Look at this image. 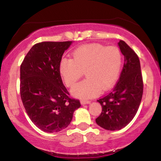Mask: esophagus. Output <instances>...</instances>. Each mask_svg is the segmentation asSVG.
I'll use <instances>...</instances> for the list:
<instances>
[{"label":"esophagus","instance_id":"1","mask_svg":"<svg viewBox=\"0 0 161 161\" xmlns=\"http://www.w3.org/2000/svg\"><path fill=\"white\" fill-rule=\"evenodd\" d=\"M80 102L82 104H89V103L91 102V101H88V100H81Z\"/></svg>","mask_w":161,"mask_h":161}]
</instances>
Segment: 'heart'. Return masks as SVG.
Masks as SVG:
<instances>
[{"label": "heart", "instance_id": "obj_1", "mask_svg": "<svg viewBox=\"0 0 161 161\" xmlns=\"http://www.w3.org/2000/svg\"><path fill=\"white\" fill-rule=\"evenodd\" d=\"M123 64L121 51L116 46L90 44L79 47L73 53V60L63 58L60 73L66 86H75L82 76L87 78L72 90L76 97L89 98L106 91L115 84Z\"/></svg>", "mask_w": 161, "mask_h": 161}]
</instances>
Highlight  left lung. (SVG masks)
Returning a JSON list of instances; mask_svg holds the SVG:
<instances>
[{"label": "left lung", "instance_id": "left-lung-1", "mask_svg": "<svg viewBox=\"0 0 161 161\" xmlns=\"http://www.w3.org/2000/svg\"><path fill=\"white\" fill-rule=\"evenodd\" d=\"M125 62L119 80L108 95L97 100L102 112L95 121L107 130H119L137 113L143 95V79L139 58L124 41L118 43Z\"/></svg>", "mask_w": 161, "mask_h": 161}]
</instances>
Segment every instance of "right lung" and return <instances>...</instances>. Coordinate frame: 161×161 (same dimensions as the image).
<instances>
[{
    "mask_svg": "<svg viewBox=\"0 0 161 161\" xmlns=\"http://www.w3.org/2000/svg\"><path fill=\"white\" fill-rule=\"evenodd\" d=\"M72 42H43L32 46L20 66V96L28 116L46 132L66 128L80 101L72 98L60 73L62 56Z\"/></svg>",
    "mask_w": 161,
    "mask_h": 161,
    "instance_id": "add662e5",
    "label": "right lung"
}]
</instances>
